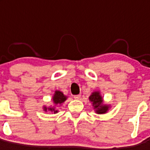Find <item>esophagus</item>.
<instances>
[{
    "instance_id": "1",
    "label": "esophagus",
    "mask_w": 150,
    "mask_h": 150,
    "mask_svg": "<svg viewBox=\"0 0 150 150\" xmlns=\"http://www.w3.org/2000/svg\"><path fill=\"white\" fill-rule=\"evenodd\" d=\"M80 97H81V95H74V99H76V100H78V99L80 98Z\"/></svg>"
}]
</instances>
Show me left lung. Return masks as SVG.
<instances>
[{"instance_id": "obj_1", "label": "left lung", "mask_w": 150, "mask_h": 150, "mask_svg": "<svg viewBox=\"0 0 150 150\" xmlns=\"http://www.w3.org/2000/svg\"><path fill=\"white\" fill-rule=\"evenodd\" d=\"M89 100L92 103V105L94 107V109H95V112L98 114H103L105 113L108 110V106L103 105L102 102L101 96L98 91H95L94 93L91 94V96L89 97Z\"/></svg>"}]
</instances>
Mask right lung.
<instances>
[{"label":"right lung","mask_w":150,"mask_h":150,"mask_svg":"<svg viewBox=\"0 0 150 150\" xmlns=\"http://www.w3.org/2000/svg\"><path fill=\"white\" fill-rule=\"evenodd\" d=\"M66 99H67V98L63 95L62 92H61V91H55V93L53 96V101L55 104H61L62 103H63ZM44 109L46 111L47 110V108H46V107H44ZM48 110H49L52 111V112H54V113L58 112V110H55V108H53V107H52V108H48Z\"/></svg>","instance_id":"add662e5"}]
</instances>
